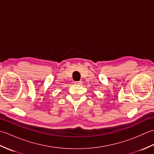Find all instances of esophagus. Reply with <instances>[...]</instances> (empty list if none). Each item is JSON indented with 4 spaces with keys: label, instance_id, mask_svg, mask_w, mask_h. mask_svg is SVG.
Masks as SVG:
<instances>
[{
    "label": "esophagus",
    "instance_id": "1",
    "mask_svg": "<svg viewBox=\"0 0 154 154\" xmlns=\"http://www.w3.org/2000/svg\"><path fill=\"white\" fill-rule=\"evenodd\" d=\"M75 85H82L83 82L82 81H75V82L74 83Z\"/></svg>",
    "mask_w": 154,
    "mask_h": 154
}]
</instances>
